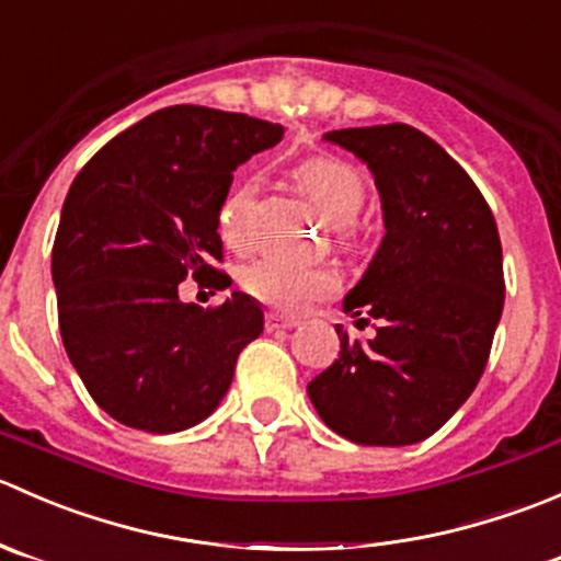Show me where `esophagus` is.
I'll use <instances>...</instances> for the list:
<instances>
[{
	"label": "esophagus",
	"instance_id": "obj_1",
	"mask_svg": "<svg viewBox=\"0 0 561 561\" xmlns=\"http://www.w3.org/2000/svg\"><path fill=\"white\" fill-rule=\"evenodd\" d=\"M267 330L275 332V330H291V327H297L299 321L297 319H288V316H280V313H267Z\"/></svg>",
	"mask_w": 561,
	"mask_h": 561
}]
</instances>
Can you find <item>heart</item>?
Wrapping results in <instances>:
<instances>
[{
  "mask_svg": "<svg viewBox=\"0 0 561 561\" xmlns=\"http://www.w3.org/2000/svg\"><path fill=\"white\" fill-rule=\"evenodd\" d=\"M297 180L332 226H352L363 213L365 196H368L365 182L359 171L346 160L330 158V154L308 158L297 165ZM253 193H256L253 182H245L220 207L218 229L229 245L242 242V226H245V215L253 204ZM240 286L253 299L280 310V313H299L313 299L335 291L337 278L330 270L297 267V264L278 262V259H259L242 270Z\"/></svg>",
  "mask_w": 561,
  "mask_h": 561,
  "instance_id": "heart-1",
  "label": "heart"
}]
</instances>
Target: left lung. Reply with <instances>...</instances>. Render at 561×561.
<instances>
[{
	"instance_id": "left-lung-1",
	"label": "left lung",
	"mask_w": 561,
	"mask_h": 561,
	"mask_svg": "<svg viewBox=\"0 0 561 561\" xmlns=\"http://www.w3.org/2000/svg\"><path fill=\"white\" fill-rule=\"evenodd\" d=\"M370 169L385 237L343 297L359 343L341 324V354L308 385L310 403L354 445H417L467 403L485 370L504 308L496 220L471 176L414 127L374 125L324 133Z\"/></svg>"
}]
</instances>
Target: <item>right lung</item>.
<instances>
[{"mask_svg":"<svg viewBox=\"0 0 561 561\" xmlns=\"http://www.w3.org/2000/svg\"><path fill=\"white\" fill-rule=\"evenodd\" d=\"M283 127L171 105L111 138L65 198L51 275L65 352L100 409L149 434L193 428L218 409L242 348L264 330L251 294L185 305L180 283L229 288L218 215L234 169Z\"/></svg>","mask_w":561,"mask_h":561,"instance_id":"1","label":"right lung"}]
</instances>
